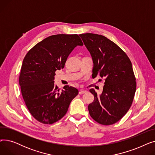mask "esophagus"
Instances as JSON below:
<instances>
[{
    "mask_svg": "<svg viewBox=\"0 0 155 155\" xmlns=\"http://www.w3.org/2000/svg\"><path fill=\"white\" fill-rule=\"evenodd\" d=\"M87 91H84V90H80L79 91V94H85L87 93Z\"/></svg>",
    "mask_w": 155,
    "mask_h": 155,
    "instance_id": "esophagus-1",
    "label": "esophagus"
}]
</instances>
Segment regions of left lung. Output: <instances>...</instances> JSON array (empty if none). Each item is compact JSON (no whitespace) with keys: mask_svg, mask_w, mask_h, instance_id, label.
Segmentation results:
<instances>
[{"mask_svg":"<svg viewBox=\"0 0 155 155\" xmlns=\"http://www.w3.org/2000/svg\"><path fill=\"white\" fill-rule=\"evenodd\" d=\"M92 58V78H105L101 94L90 91L94 101L88 106L91 116L102 125L117 123L129 110L136 89L132 63L127 54L112 41L102 35H79Z\"/></svg>","mask_w":155,"mask_h":155,"instance_id":"8db88e82","label":"left lung"}]
</instances>
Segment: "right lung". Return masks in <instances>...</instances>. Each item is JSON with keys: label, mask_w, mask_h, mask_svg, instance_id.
<instances>
[{"label": "right lung", "mask_w": 155, "mask_h": 155, "mask_svg": "<svg viewBox=\"0 0 155 155\" xmlns=\"http://www.w3.org/2000/svg\"><path fill=\"white\" fill-rule=\"evenodd\" d=\"M83 45L77 35H52L24 57L19 75L21 93L29 112L40 123L51 124L61 119L78 95L77 89L69 85L60 91L54 80L55 71L64 68L73 49Z\"/></svg>", "instance_id": "obj_1"}]
</instances>
